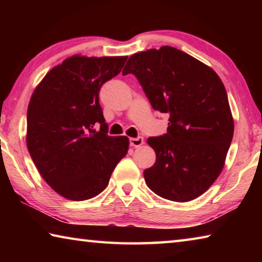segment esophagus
I'll use <instances>...</instances> for the list:
<instances>
[{
    "mask_svg": "<svg viewBox=\"0 0 262 262\" xmlns=\"http://www.w3.org/2000/svg\"><path fill=\"white\" fill-rule=\"evenodd\" d=\"M129 143H130V147H141L142 144L144 143V140L143 137H136V139H129Z\"/></svg>",
    "mask_w": 262,
    "mask_h": 262,
    "instance_id": "esophagus-1",
    "label": "esophagus"
}]
</instances>
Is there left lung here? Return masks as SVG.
<instances>
[{
  "mask_svg": "<svg viewBox=\"0 0 262 262\" xmlns=\"http://www.w3.org/2000/svg\"><path fill=\"white\" fill-rule=\"evenodd\" d=\"M127 74L139 79L154 110L170 114L166 134L147 141L156 162L144 170L145 183L167 200H194L219 178L232 141L223 83L210 67L170 46L133 54Z\"/></svg>",
  "mask_w": 262,
  "mask_h": 262,
  "instance_id": "obj_1",
  "label": "left lung"
}]
</instances>
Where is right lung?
<instances>
[{"label":"right lung","instance_id":"obj_1","mask_svg":"<svg viewBox=\"0 0 262 262\" xmlns=\"http://www.w3.org/2000/svg\"><path fill=\"white\" fill-rule=\"evenodd\" d=\"M126 60L70 56L51 69L31 96L26 144L39 173L61 196L95 198L126 156L129 140L107 135L98 97L101 85L121 72Z\"/></svg>","mask_w":262,"mask_h":262}]
</instances>
